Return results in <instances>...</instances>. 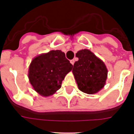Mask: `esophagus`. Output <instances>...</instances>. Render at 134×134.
<instances>
[{
  "instance_id": "esophagus-1",
  "label": "esophagus",
  "mask_w": 134,
  "mask_h": 134,
  "mask_svg": "<svg viewBox=\"0 0 134 134\" xmlns=\"http://www.w3.org/2000/svg\"><path fill=\"white\" fill-rule=\"evenodd\" d=\"M74 62H75V60H70V63L72 64V65H74Z\"/></svg>"
}]
</instances>
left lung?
<instances>
[{
  "label": "left lung",
  "instance_id": "8db88e82",
  "mask_svg": "<svg viewBox=\"0 0 134 134\" xmlns=\"http://www.w3.org/2000/svg\"><path fill=\"white\" fill-rule=\"evenodd\" d=\"M76 56L79 60L74 63L72 72L78 87L87 94L97 93L107 80V69L105 64L88 49L79 51Z\"/></svg>",
  "mask_w": 134,
  "mask_h": 134
}]
</instances>
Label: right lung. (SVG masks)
I'll use <instances>...</instances> for the list:
<instances>
[{
    "instance_id": "1",
    "label": "right lung",
    "mask_w": 134,
    "mask_h": 134,
    "mask_svg": "<svg viewBox=\"0 0 134 134\" xmlns=\"http://www.w3.org/2000/svg\"><path fill=\"white\" fill-rule=\"evenodd\" d=\"M72 66L64 53L52 50L32 60L28 74L29 81L36 92L48 97L61 88L62 82Z\"/></svg>"
}]
</instances>
